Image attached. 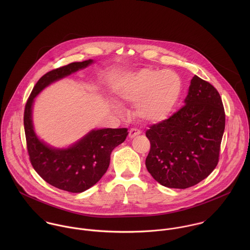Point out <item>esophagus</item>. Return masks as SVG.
Returning <instances> with one entry per match:
<instances>
[{
  "label": "esophagus",
  "instance_id": "34e87169",
  "mask_svg": "<svg viewBox=\"0 0 250 250\" xmlns=\"http://www.w3.org/2000/svg\"><path fill=\"white\" fill-rule=\"evenodd\" d=\"M141 135V131L136 129V128H132L130 131H129V138L130 139H134L135 137Z\"/></svg>",
  "mask_w": 250,
  "mask_h": 250
}]
</instances>
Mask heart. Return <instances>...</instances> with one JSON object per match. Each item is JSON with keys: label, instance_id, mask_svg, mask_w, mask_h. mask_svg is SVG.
Returning <instances> with one entry per match:
<instances>
[{"label": "heart", "instance_id": "obj_1", "mask_svg": "<svg viewBox=\"0 0 250 250\" xmlns=\"http://www.w3.org/2000/svg\"><path fill=\"white\" fill-rule=\"evenodd\" d=\"M121 101L137 104V114L146 121L165 120L178 103L182 80L176 72L145 67L120 79L113 86Z\"/></svg>", "mask_w": 250, "mask_h": 250}]
</instances>
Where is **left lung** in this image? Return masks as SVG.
Here are the masks:
<instances>
[{"instance_id":"left-lung-1","label":"left lung","mask_w":250,"mask_h":250,"mask_svg":"<svg viewBox=\"0 0 250 250\" xmlns=\"http://www.w3.org/2000/svg\"><path fill=\"white\" fill-rule=\"evenodd\" d=\"M184 103L145 134L151 144L146 168L158 183L172 188L192 187L211 174L225 128L222 101L210 83L194 76Z\"/></svg>"}]
</instances>
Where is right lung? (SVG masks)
Instances as JSON below:
<instances>
[{"mask_svg": "<svg viewBox=\"0 0 250 250\" xmlns=\"http://www.w3.org/2000/svg\"><path fill=\"white\" fill-rule=\"evenodd\" d=\"M92 63L93 60L72 62L46 73L36 83L24 112L27 148L35 170L48 184L69 192H83L103 177L112 150L126 140L128 129H93L70 146L56 148L36 135L33 107L35 98L45 87Z\"/></svg>", "mask_w": 250, "mask_h": 250, "instance_id": "right-lung-1", "label": "right lung"}]
</instances>
